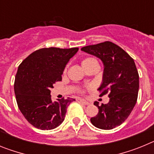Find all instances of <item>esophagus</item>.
I'll use <instances>...</instances> for the list:
<instances>
[{
  "label": "esophagus",
  "instance_id": "1",
  "mask_svg": "<svg viewBox=\"0 0 154 154\" xmlns=\"http://www.w3.org/2000/svg\"><path fill=\"white\" fill-rule=\"evenodd\" d=\"M79 101L81 103H82V104H84V105H86V106H88V105L90 104V103L87 101V100H85V99H79Z\"/></svg>",
  "mask_w": 154,
  "mask_h": 154
}]
</instances>
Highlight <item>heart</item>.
Wrapping results in <instances>:
<instances>
[{
    "instance_id": "1",
    "label": "heart",
    "mask_w": 154,
    "mask_h": 154,
    "mask_svg": "<svg viewBox=\"0 0 154 154\" xmlns=\"http://www.w3.org/2000/svg\"><path fill=\"white\" fill-rule=\"evenodd\" d=\"M93 62H97V61L93 58H86L85 59L82 61V67H85L91 63H93Z\"/></svg>"
}]
</instances>
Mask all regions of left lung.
I'll use <instances>...</instances> for the list:
<instances>
[{"label": "left lung", "mask_w": 154, "mask_h": 154, "mask_svg": "<svg viewBox=\"0 0 154 154\" xmlns=\"http://www.w3.org/2000/svg\"><path fill=\"white\" fill-rule=\"evenodd\" d=\"M82 51L97 57L104 66L100 96L108 93L109 102L99 106V113L91 118L92 124L102 130H112L127 119L135 106L139 91V74L135 62L119 46L105 42L82 48Z\"/></svg>", "instance_id": "1"}]
</instances>
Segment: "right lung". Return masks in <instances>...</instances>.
<instances>
[{"instance_id": "1", "label": "right lung", "mask_w": 154, "mask_h": 154, "mask_svg": "<svg viewBox=\"0 0 154 154\" xmlns=\"http://www.w3.org/2000/svg\"><path fill=\"white\" fill-rule=\"evenodd\" d=\"M78 48H45L31 53L19 65L14 81L17 106L24 118L40 130H53L60 126L67 107L75 99L53 102L51 90L62 81L65 66Z\"/></svg>"}]
</instances>
